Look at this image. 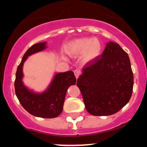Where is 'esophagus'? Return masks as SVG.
Wrapping results in <instances>:
<instances>
[{"label": "esophagus", "instance_id": "34e87169", "mask_svg": "<svg viewBox=\"0 0 147 147\" xmlns=\"http://www.w3.org/2000/svg\"><path fill=\"white\" fill-rule=\"evenodd\" d=\"M80 74V71L79 69H75V70H74V74H75L76 79H78V77H79Z\"/></svg>", "mask_w": 147, "mask_h": 147}]
</instances>
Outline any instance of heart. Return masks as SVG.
Segmentation results:
<instances>
[{
    "label": "heart",
    "instance_id": "1",
    "mask_svg": "<svg viewBox=\"0 0 147 147\" xmlns=\"http://www.w3.org/2000/svg\"><path fill=\"white\" fill-rule=\"evenodd\" d=\"M65 51L70 56L83 53L84 61L91 62L101 53L102 43L97 38H80L68 43L65 46Z\"/></svg>",
    "mask_w": 147,
    "mask_h": 147
}]
</instances>
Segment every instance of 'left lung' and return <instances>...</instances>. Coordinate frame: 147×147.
I'll list each match as a JSON object with an SVG mask.
<instances>
[{"mask_svg": "<svg viewBox=\"0 0 147 147\" xmlns=\"http://www.w3.org/2000/svg\"><path fill=\"white\" fill-rule=\"evenodd\" d=\"M77 80L86 110L94 116L116 113L129 102L134 78L129 57L109 41L101 56L88 62Z\"/></svg>", "mask_w": 147, "mask_h": 147, "instance_id": "8db88e82", "label": "left lung"}]
</instances>
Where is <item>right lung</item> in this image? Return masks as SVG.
<instances>
[{"label": "right lung", "instance_id": "right-lung-1", "mask_svg": "<svg viewBox=\"0 0 147 147\" xmlns=\"http://www.w3.org/2000/svg\"><path fill=\"white\" fill-rule=\"evenodd\" d=\"M46 47V42L38 43L25 52L16 72L15 90L19 102L29 114L37 117L53 118L61 113L68 88L76 83L74 72L68 71L56 74L47 89L40 94L28 89L22 81L23 66L27 57Z\"/></svg>", "mask_w": 147, "mask_h": 147}]
</instances>
